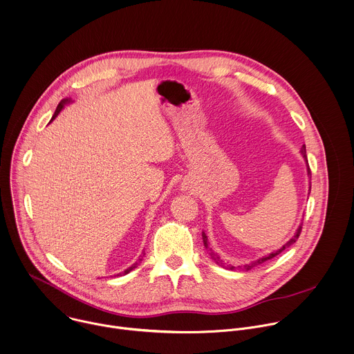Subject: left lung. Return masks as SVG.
<instances>
[{
  "instance_id": "left-lung-1",
  "label": "left lung",
  "mask_w": 354,
  "mask_h": 354,
  "mask_svg": "<svg viewBox=\"0 0 354 354\" xmlns=\"http://www.w3.org/2000/svg\"><path fill=\"white\" fill-rule=\"evenodd\" d=\"M300 154H301V157L304 158V161H306V167H307V176H308V192L311 190V172H310V167H308V161H307V154H306V146H303L301 147V150H300ZM310 194V193H308ZM301 225L303 223H300L299 225V227L296 229V233H295V236H292V239H289L281 249H278L277 252H272V253H270V254H267V256H263V257H260V259H257L256 261H252V263H249V264H245V266H238V267H234V266H230V264H226V263H223L216 254H214L212 253V250L209 249V254H211V259L218 264V266H221V267H223V268H226V270H241V271H249V270H252V268H254V267H257V266H260V264H263V263H266V261H268V260H271V259H274L275 256H278V254H281L285 249H288V248H290L297 239H299V236H300V232H301ZM201 236H203V242H204V248L208 250V239H207V234H205V232H203L201 233Z\"/></svg>"
}]
</instances>
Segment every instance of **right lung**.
Listing matches in <instances>:
<instances>
[{"instance_id": "right-lung-1", "label": "right lung", "mask_w": 354, "mask_h": 354, "mask_svg": "<svg viewBox=\"0 0 354 354\" xmlns=\"http://www.w3.org/2000/svg\"><path fill=\"white\" fill-rule=\"evenodd\" d=\"M71 102H72V100H71V98H64V100H61V102L58 104V106H57V109H55V112H54V115H53V118H51V121H53V120H55V116H57V115H58V113H59V112L64 109V106H65V105H68V104H71ZM145 254H146V253H143V254L139 257V260H138L135 264H132V266H131L129 268H127V270H125L122 274H118V275H127V274H129L132 270H135V268H136V267H138V266L142 263V260H143Z\"/></svg>"}]
</instances>
